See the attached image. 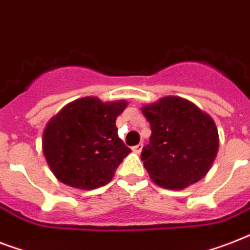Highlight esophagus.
I'll list each match as a JSON object with an SVG mask.
<instances>
[{
  "mask_svg": "<svg viewBox=\"0 0 250 250\" xmlns=\"http://www.w3.org/2000/svg\"><path fill=\"white\" fill-rule=\"evenodd\" d=\"M132 150L135 153H137V154H139V153H140L141 150H143V144H139V145H136V146H133Z\"/></svg>",
  "mask_w": 250,
  "mask_h": 250,
  "instance_id": "1",
  "label": "esophagus"
}]
</instances>
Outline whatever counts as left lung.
I'll return each instance as SVG.
<instances>
[{"label":"left lung","mask_w":250,"mask_h":250,"mask_svg":"<svg viewBox=\"0 0 250 250\" xmlns=\"http://www.w3.org/2000/svg\"><path fill=\"white\" fill-rule=\"evenodd\" d=\"M141 111L152 128L141 160L153 182L166 189L182 190L201 180L219 149L213 118L178 96L146 104Z\"/></svg>","instance_id":"left-lung-1"}]
</instances>
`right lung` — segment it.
Listing matches in <instances>:
<instances>
[{
  "instance_id": "add662e5",
  "label": "right lung",
  "mask_w": 250,
  "mask_h": 250,
  "mask_svg": "<svg viewBox=\"0 0 250 250\" xmlns=\"http://www.w3.org/2000/svg\"><path fill=\"white\" fill-rule=\"evenodd\" d=\"M128 102H102L88 96L70 102L48 122L42 153L60 182L78 189H96L111 182L131 153L118 136L115 122Z\"/></svg>"
}]
</instances>
